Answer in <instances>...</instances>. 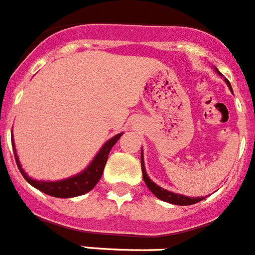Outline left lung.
Instances as JSON below:
<instances>
[{"mask_svg":"<svg viewBox=\"0 0 255 255\" xmlns=\"http://www.w3.org/2000/svg\"><path fill=\"white\" fill-rule=\"evenodd\" d=\"M213 68H214V66H213ZM214 70H216L217 74L222 75L220 72H218V69H217V68H214ZM225 82H226V85L229 86L230 91L232 92V87H231V85H230V82L227 81L226 78H225ZM232 94H234V92H232ZM141 169H142L143 181H145L146 186H147V189H149L150 191H151L152 194L156 196V198L160 199V200L167 201V203H170V204H176V205H191V204H195V203H199V201L204 200V199H205L204 196H200V198H190V196H185V195L176 194V192L168 191V190L163 189V187H160L159 185H156V183H155L154 181L150 178L149 174H147V172H146L145 163H143V151H142V149H141Z\"/></svg>","mask_w":255,"mask_h":255,"instance_id":"obj_1","label":"left lung"}]
</instances>
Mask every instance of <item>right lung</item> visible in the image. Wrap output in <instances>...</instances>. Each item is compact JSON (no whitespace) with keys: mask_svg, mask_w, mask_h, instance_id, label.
Listing matches in <instances>:
<instances>
[{"mask_svg":"<svg viewBox=\"0 0 255 255\" xmlns=\"http://www.w3.org/2000/svg\"><path fill=\"white\" fill-rule=\"evenodd\" d=\"M123 133L115 134L110 140L106 141L100 149V151L97 152L94 160L91 161L90 165L85 168V169L79 172V173L74 174L72 177L64 178V180L59 181H42V180H34L32 177H29L25 173V170L23 169L17 156L16 149H15L14 136H11V143H12V149H14L15 160L20 173L25 178V181L33 187H35L39 191L45 192V194L50 195V196H55V198H75V196H81V195L86 194V192L91 191L94 189L97 182L100 181L101 176H103L104 168H105L106 161H108V156L112 150L113 146L117 143V141L121 138Z\"/></svg>","mask_w":255,"mask_h":255,"instance_id":"add662e5","label":"right lung"}]
</instances>
